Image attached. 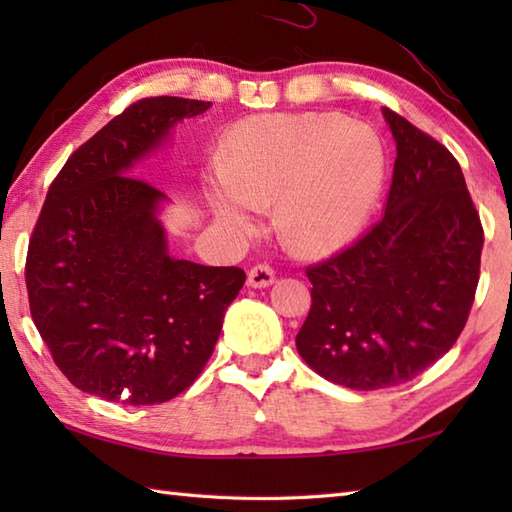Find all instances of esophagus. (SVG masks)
<instances>
[{
    "label": "esophagus",
    "mask_w": 512,
    "mask_h": 512,
    "mask_svg": "<svg viewBox=\"0 0 512 512\" xmlns=\"http://www.w3.org/2000/svg\"><path fill=\"white\" fill-rule=\"evenodd\" d=\"M270 284H275V270L268 264H257L248 270V286L268 288Z\"/></svg>",
    "instance_id": "esophagus-1"
}]
</instances>
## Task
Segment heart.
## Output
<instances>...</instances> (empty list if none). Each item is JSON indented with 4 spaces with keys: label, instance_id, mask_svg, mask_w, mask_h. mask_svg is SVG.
I'll return each instance as SVG.
<instances>
[{
    "label": "heart",
    "instance_id": "b5f03b06",
    "mask_svg": "<svg viewBox=\"0 0 512 512\" xmlns=\"http://www.w3.org/2000/svg\"><path fill=\"white\" fill-rule=\"evenodd\" d=\"M378 134L341 114H264L237 123L211 206L224 226L248 228L259 206L277 202L290 250L319 257L361 235L385 184Z\"/></svg>",
    "mask_w": 512,
    "mask_h": 512
}]
</instances>
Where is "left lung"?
Here are the masks:
<instances>
[{"label": "left lung", "instance_id": "left-lung-1", "mask_svg": "<svg viewBox=\"0 0 512 512\" xmlns=\"http://www.w3.org/2000/svg\"><path fill=\"white\" fill-rule=\"evenodd\" d=\"M396 162L383 220L306 268L312 306L297 352L330 383L372 391L413 380L462 334L480 281L484 228L460 162L383 110Z\"/></svg>", "mask_w": 512, "mask_h": 512}]
</instances>
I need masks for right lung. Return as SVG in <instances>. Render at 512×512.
Returning <instances> with one entry per match:
<instances>
[{"label": "right lung", "instance_id": "right-lung-1", "mask_svg": "<svg viewBox=\"0 0 512 512\" xmlns=\"http://www.w3.org/2000/svg\"><path fill=\"white\" fill-rule=\"evenodd\" d=\"M209 101L149 96L114 116L52 180L26 257L30 314L70 383L110 402L158 405L209 361L224 312L242 290L237 266L173 259L158 204L129 176L182 118Z\"/></svg>", "mask_w": 512, "mask_h": 512}]
</instances>
